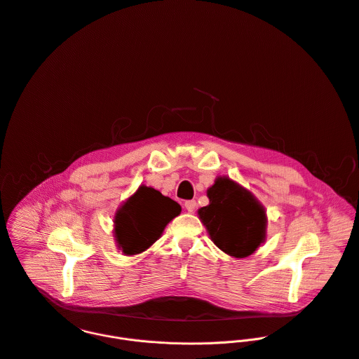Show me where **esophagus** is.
Returning a JSON list of instances; mask_svg holds the SVG:
<instances>
[{"instance_id":"esophagus-1","label":"esophagus","mask_w":359,"mask_h":359,"mask_svg":"<svg viewBox=\"0 0 359 359\" xmlns=\"http://www.w3.org/2000/svg\"><path fill=\"white\" fill-rule=\"evenodd\" d=\"M184 207H186V210H187L189 212H194V210H196V207H197V203H196L194 200H189V201L184 203Z\"/></svg>"}]
</instances>
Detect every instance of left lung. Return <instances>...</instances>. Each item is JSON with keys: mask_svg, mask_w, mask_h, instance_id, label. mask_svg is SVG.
<instances>
[{"mask_svg": "<svg viewBox=\"0 0 359 359\" xmlns=\"http://www.w3.org/2000/svg\"><path fill=\"white\" fill-rule=\"evenodd\" d=\"M210 204L198 210L211 241L226 255L243 259L266 241L267 215L260 201L229 177H218L207 190Z\"/></svg>", "mask_w": 359, "mask_h": 359, "instance_id": "1", "label": "left lung"}]
</instances>
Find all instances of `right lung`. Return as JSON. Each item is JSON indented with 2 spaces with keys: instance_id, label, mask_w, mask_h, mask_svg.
<instances>
[{
  "instance_id": "obj_1",
  "label": "right lung",
  "mask_w": 359,
  "mask_h": 359,
  "mask_svg": "<svg viewBox=\"0 0 359 359\" xmlns=\"http://www.w3.org/2000/svg\"><path fill=\"white\" fill-rule=\"evenodd\" d=\"M180 211L182 207L161 191L140 186L116 211L114 236L118 249L126 256L147 250Z\"/></svg>"
}]
</instances>
